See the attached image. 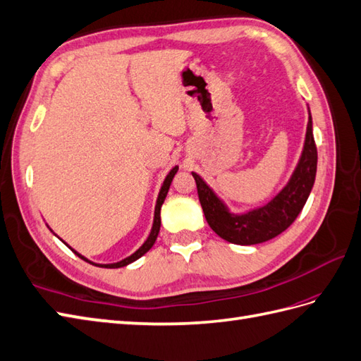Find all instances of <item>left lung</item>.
Segmentation results:
<instances>
[{
  "mask_svg": "<svg viewBox=\"0 0 361 361\" xmlns=\"http://www.w3.org/2000/svg\"><path fill=\"white\" fill-rule=\"evenodd\" d=\"M307 127L303 150L286 185L265 205L233 213L214 190L195 171L197 195L208 225L219 237L235 245H256L274 239L291 225L303 209L317 173V148L312 135V118L307 107Z\"/></svg>",
  "mask_w": 361,
  "mask_h": 361,
  "instance_id": "1",
  "label": "left lung"
}]
</instances>
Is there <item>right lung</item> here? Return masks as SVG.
<instances>
[{
  "instance_id": "1",
  "label": "right lung",
  "mask_w": 361,
  "mask_h": 361,
  "mask_svg": "<svg viewBox=\"0 0 361 361\" xmlns=\"http://www.w3.org/2000/svg\"><path fill=\"white\" fill-rule=\"evenodd\" d=\"M178 170H179V166H178V165L173 166V169L170 170V173L166 174V178H165V180H164V183H162L161 190H159V195H157V199H156V207H154L153 226H152V231H150V234H148V237H147V240H145L142 245H140V247H139L133 254H130L128 257L122 259V260H119V262H114V263H94V262H92V260L87 259L85 256H82V254H79L76 250H73L72 247H70V245H67L63 239H61V237H58L54 231H51V228H50L47 224H46V225L49 226V230L58 237V239L63 240V242H64V245H67V247L76 254L78 257H81L82 260L92 263V265H94V267H99V268H122V267H127V265H130V263H133V262H136L137 259L142 257L144 254H145L147 251H150V250H152V247L154 245V242H156V239H157V234H159V230H161V208H162V204H164V200H165V197H166V192H169V190H170V185H171V182H173V178L176 176V173H178Z\"/></svg>"
}]
</instances>
